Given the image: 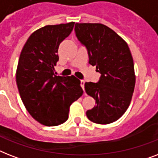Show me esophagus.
Wrapping results in <instances>:
<instances>
[{
	"label": "esophagus",
	"mask_w": 158,
	"mask_h": 158,
	"mask_svg": "<svg viewBox=\"0 0 158 158\" xmlns=\"http://www.w3.org/2000/svg\"><path fill=\"white\" fill-rule=\"evenodd\" d=\"M84 83H85V82H84V80H80V86L82 87V89H84Z\"/></svg>",
	"instance_id": "esophagus-1"
}]
</instances>
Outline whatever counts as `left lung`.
Wrapping results in <instances>:
<instances>
[{
  "label": "left lung",
  "mask_w": 158,
  "mask_h": 158,
  "mask_svg": "<svg viewBox=\"0 0 158 158\" xmlns=\"http://www.w3.org/2000/svg\"><path fill=\"white\" fill-rule=\"evenodd\" d=\"M78 40L86 47L89 63L101 74L98 83L86 82L85 91L96 100L87 117L107 125L120 119L129 107L135 85L134 60L128 44L102 23L75 24Z\"/></svg>",
  "instance_id": "obj_1"
}]
</instances>
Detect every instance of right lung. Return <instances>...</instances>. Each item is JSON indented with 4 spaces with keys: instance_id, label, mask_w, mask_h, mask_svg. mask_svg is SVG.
I'll return each mask as SVG.
<instances>
[{
    "instance_id": "right-lung-1",
    "label": "right lung",
    "mask_w": 158,
    "mask_h": 158,
    "mask_svg": "<svg viewBox=\"0 0 158 158\" xmlns=\"http://www.w3.org/2000/svg\"><path fill=\"white\" fill-rule=\"evenodd\" d=\"M74 22L47 25L33 32L21 51L16 84L28 113L41 124L56 126L69 117V106L84 93L74 75L56 76L59 45L73 30Z\"/></svg>"
}]
</instances>
